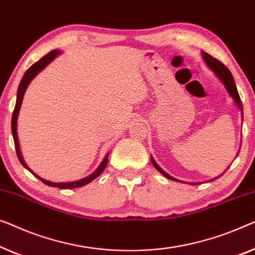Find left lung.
Segmentation results:
<instances>
[{"label":"left lung","instance_id":"1","mask_svg":"<svg viewBox=\"0 0 255 255\" xmlns=\"http://www.w3.org/2000/svg\"><path fill=\"white\" fill-rule=\"evenodd\" d=\"M202 56H203L204 61H206L207 66L209 67L210 69L213 70L215 74H216V76L220 78L222 82H223L224 85H225V88H227V90L229 92V95H230L232 98L235 99L236 104L239 106L240 111H242V116H243V104H242V100H240L239 93H238V90H237L235 80H234V77H232V74L230 73V70H229L228 68L225 67L224 64L221 62V61H218L217 59H215V57L209 55V54H208V53L202 52ZM237 156H238V155H237ZM151 162L153 164V166L156 167V170L159 171L160 173H162L163 175H165V177H166L167 179H170V180H175V181H178V182H182L180 180H178V179L171 177V175H168L166 172L163 171L162 168H160L158 165H157V163L155 162V160H153L152 157H151ZM220 177H221V175H220ZM217 178H215V179H217ZM215 179H213V180H215ZM213 180H211V181H213ZM199 184H200V182H191V185H199Z\"/></svg>","mask_w":255,"mask_h":255}]
</instances>
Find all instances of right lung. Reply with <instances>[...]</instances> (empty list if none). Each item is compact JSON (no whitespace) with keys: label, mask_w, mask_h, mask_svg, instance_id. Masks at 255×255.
<instances>
[{"label":"right lung","mask_w":255,"mask_h":255,"mask_svg":"<svg viewBox=\"0 0 255 255\" xmlns=\"http://www.w3.org/2000/svg\"><path fill=\"white\" fill-rule=\"evenodd\" d=\"M60 52L54 51L49 52L47 55H45L44 57H41L40 60L37 61L34 64H32V66L28 68L26 70V73L24 74L23 78H21L20 83H19V87H18V91H17V100H16V106H15V110H13V113H12V119H11V131H12V136H13V142H15V148H16V152H17V157H18L20 164L23 165L25 168H27L28 171L32 172L30 168L27 167V165L25 164L23 157H21V153H20V150H19V144H18V136H17V118H18V113H19V109H20V104H21V100H23V97H24V92L26 90L27 85L30 84V82L33 80V77L37 75L39 71H41L44 68L47 66V64L51 62L52 60H54V57L56 55H59ZM106 156L105 158H104L103 163L100 164V166L97 168L96 172H93L91 175H89V177L84 178V179H81V180H77V181H73V182H51V181H47L45 180V179H42L40 177H38L37 174L33 173L35 177H37L39 180H41L44 184H46L47 186H51V187H57V188H75V187H82V186L89 184V182H91L93 179H96L98 175L102 174V172L104 171V168L106 167L107 162H109V159H107Z\"/></svg>","instance_id":"1"}]
</instances>
